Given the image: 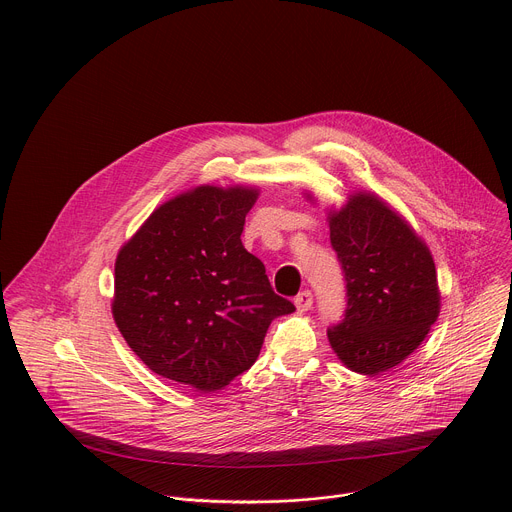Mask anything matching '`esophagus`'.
<instances>
[{"label":"esophagus","instance_id":"34e87169","mask_svg":"<svg viewBox=\"0 0 512 512\" xmlns=\"http://www.w3.org/2000/svg\"><path fill=\"white\" fill-rule=\"evenodd\" d=\"M294 304H296V308L300 310V312H306V310H310L312 308V291H300V294L296 296V300H294Z\"/></svg>","mask_w":512,"mask_h":512}]
</instances>
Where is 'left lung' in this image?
Wrapping results in <instances>:
<instances>
[{"instance_id":"1","label":"left lung","mask_w":512,"mask_h":512,"mask_svg":"<svg viewBox=\"0 0 512 512\" xmlns=\"http://www.w3.org/2000/svg\"><path fill=\"white\" fill-rule=\"evenodd\" d=\"M328 225L348 298L328 340L346 369L375 377L403 362L440 316L435 263L425 241L377 194H350L328 212Z\"/></svg>"}]
</instances>
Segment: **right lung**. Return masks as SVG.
I'll return each mask as SVG.
<instances>
[{"mask_svg":"<svg viewBox=\"0 0 512 512\" xmlns=\"http://www.w3.org/2000/svg\"><path fill=\"white\" fill-rule=\"evenodd\" d=\"M259 188L196 186L158 206L115 259L113 320L156 375L210 393L251 369L279 298L241 233Z\"/></svg>","mask_w":512,"mask_h":512,"instance_id":"add662e5","label":"right lung"}]
</instances>
